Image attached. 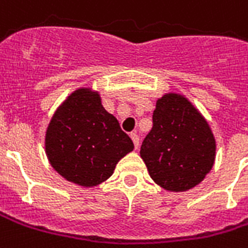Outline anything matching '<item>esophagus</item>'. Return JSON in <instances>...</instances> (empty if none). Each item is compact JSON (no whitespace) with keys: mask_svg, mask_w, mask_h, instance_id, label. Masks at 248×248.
<instances>
[{"mask_svg":"<svg viewBox=\"0 0 248 248\" xmlns=\"http://www.w3.org/2000/svg\"><path fill=\"white\" fill-rule=\"evenodd\" d=\"M130 137H131L132 141H134V147H135V149L139 148V137H138L135 132H131V134H130Z\"/></svg>","mask_w":248,"mask_h":248,"instance_id":"34e87169","label":"esophagus"}]
</instances>
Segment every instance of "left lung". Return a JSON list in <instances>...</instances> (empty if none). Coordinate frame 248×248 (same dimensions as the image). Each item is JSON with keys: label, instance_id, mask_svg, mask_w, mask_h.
<instances>
[{"label": "left lung", "instance_id": "obj_1", "mask_svg": "<svg viewBox=\"0 0 248 248\" xmlns=\"http://www.w3.org/2000/svg\"><path fill=\"white\" fill-rule=\"evenodd\" d=\"M152 121L140 147L151 178L175 192L199 185L212 169L216 155V140L207 121L177 93L157 100Z\"/></svg>", "mask_w": 248, "mask_h": 248}]
</instances>
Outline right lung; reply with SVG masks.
Instances as JSON below:
<instances>
[{
  "instance_id": "1",
  "label": "right lung",
  "mask_w": 248,
  "mask_h": 248,
  "mask_svg": "<svg viewBox=\"0 0 248 248\" xmlns=\"http://www.w3.org/2000/svg\"><path fill=\"white\" fill-rule=\"evenodd\" d=\"M134 149L97 92L80 88L57 109L46 130L45 151L57 173L79 186L100 185Z\"/></svg>"
}]
</instances>
